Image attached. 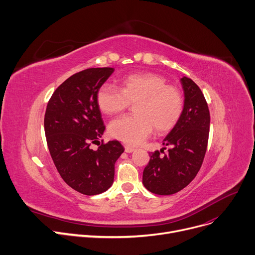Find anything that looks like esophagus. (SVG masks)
Wrapping results in <instances>:
<instances>
[{"label":"esophagus","instance_id":"obj_1","mask_svg":"<svg viewBox=\"0 0 255 255\" xmlns=\"http://www.w3.org/2000/svg\"><path fill=\"white\" fill-rule=\"evenodd\" d=\"M124 147H125V151H126V152H132V151L135 150V148L132 147V146H130V145H125Z\"/></svg>","mask_w":255,"mask_h":255}]
</instances>
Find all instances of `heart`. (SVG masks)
Segmentation results:
<instances>
[{"instance_id":"obj_1","label":"heart","mask_w":255,"mask_h":255,"mask_svg":"<svg viewBox=\"0 0 255 255\" xmlns=\"http://www.w3.org/2000/svg\"><path fill=\"white\" fill-rule=\"evenodd\" d=\"M130 104L135 115L118 118L109 126V132L116 139L137 145L151 134L170 131L179 121L183 111V97L174 85L154 73L129 75L122 81V87L104 84L97 92V105L107 115L126 111Z\"/></svg>"}]
</instances>
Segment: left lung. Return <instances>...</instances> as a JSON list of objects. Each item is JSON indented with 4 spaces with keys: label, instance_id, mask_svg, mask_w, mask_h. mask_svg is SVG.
<instances>
[{
    "label": "left lung",
    "instance_id": "8db88e82",
    "mask_svg": "<svg viewBox=\"0 0 255 255\" xmlns=\"http://www.w3.org/2000/svg\"><path fill=\"white\" fill-rule=\"evenodd\" d=\"M184 107L179 121L164 139L169 146L149 154L142 174L145 188L156 195H172L184 189L197 175L204 160L210 128L207 101L198 85L183 77ZM163 155H162L161 154Z\"/></svg>",
    "mask_w": 255,
    "mask_h": 255
}]
</instances>
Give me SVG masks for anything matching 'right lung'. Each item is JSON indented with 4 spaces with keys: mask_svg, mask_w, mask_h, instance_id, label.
<instances>
[{
    "mask_svg": "<svg viewBox=\"0 0 255 255\" xmlns=\"http://www.w3.org/2000/svg\"><path fill=\"white\" fill-rule=\"evenodd\" d=\"M113 67H90L67 78L50 97L44 118L47 145L61 178L87 196L106 192L114 181L115 163L124 151L118 140L101 144L106 126L97 92ZM98 143L99 149L91 148Z\"/></svg>",
    "mask_w": 255,
    "mask_h": 255,
    "instance_id": "add662e5",
    "label": "right lung"
}]
</instances>
